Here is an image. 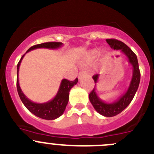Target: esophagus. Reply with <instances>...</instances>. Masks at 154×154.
Here are the masks:
<instances>
[{
	"label": "esophagus",
	"mask_w": 154,
	"mask_h": 154,
	"mask_svg": "<svg viewBox=\"0 0 154 154\" xmlns=\"http://www.w3.org/2000/svg\"><path fill=\"white\" fill-rule=\"evenodd\" d=\"M85 75H87V73L85 72H80L79 73V79H81L82 77Z\"/></svg>",
	"instance_id": "obj_1"
}]
</instances>
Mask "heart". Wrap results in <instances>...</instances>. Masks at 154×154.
I'll list each match as a JSON object with an SVG mask.
<instances>
[{"mask_svg": "<svg viewBox=\"0 0 154 154\" xmlns=\"http://www.w3.org/2000/svg\"><path fill=\"white\" fill-rule=\"evenodd\" d=\"M98 54V61L101 63L105 58V53L104 51H101L98 53V49H94L89 50L86 54L85 55L79 62V65L81 66H88L93 63L97 55Z\"/></svg>", "mask_w": 154, "mask_h": 154, "instance_id": "1", "label": "heart"}]
</instances>
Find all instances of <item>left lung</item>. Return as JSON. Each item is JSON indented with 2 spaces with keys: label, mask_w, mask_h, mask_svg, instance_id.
<instances>
[{
  "label": "left lung",
  "mask_w": 154,
  "mask_h": 154,
  "mask_svg": "<svg viewBox=\"0 0 154 154\" xmlns=\"http://www.w3.org/2000/svg\"><path fill=\"white\" fill-rule=\"evenodd\" d=\"M106 41L111 46V49L120 50L121 53H123L128 58V63L131 65L133 68L131 80L128 90L121 97H119L118 100L111 103L104 101L99 98L96 92V84L98 82L99 75L97 74L95 75H93L92 78L95 82V85H94V88L89 94L90 102L91 103V105H93L94 109L96 110L97 112L99 113L100 115L105 117H113L124 111L129 105L130 103L131 102L139 86L140 72L139 70L137 56L126 44H125L123 42L115 39H107Z\"/></svg>",
  "instance_id": "obj_1"
}]
</instances>
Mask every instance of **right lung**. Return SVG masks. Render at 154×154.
I'll return each mask as SVG.
<instances>
[{
  "instance_id": "1",
  "label": "right lung",
  "mask_w": 154,
  "mask_h": 154,
  "mask_svg": "<svg viewBox=\"0 0 154 154\" xmlns=\"http://www.w3.org/2000/svg\"><path fill=\"white\" fill-rule=\"evenodd\" d=\"M63 43L59 42H49V43L37 44L29 48L26 53L33 50V49H39V48H46V49H59L63 46ZM25 54L21 57L20 60L17 64V88L19 94L20 98L22 101L23 104L25 105L26 108L30 111L32 114L43 118L45 120H54L61 116L66 110V105L69 101V95L70 89L78 82V79H75L74 81H69V80L63 79L60 83V88L58 90L56 96L50 101L45 103H36L30 101L23 94L20 86L19 79H18V72H19L20 66L23 58L24 57Z\"/></svg>"
}]
</instances>
